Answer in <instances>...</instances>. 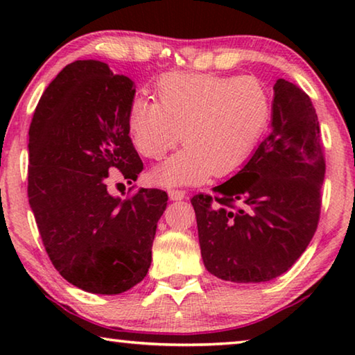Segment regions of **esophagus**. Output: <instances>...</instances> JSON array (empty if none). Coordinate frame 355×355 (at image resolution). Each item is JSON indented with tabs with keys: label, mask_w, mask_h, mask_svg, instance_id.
<instances>
[{
	"label": "esophagus",
	"mask_w": 355,
	"mask_h": 355,
	"mask_svg": "<svg viewBox=\"0 0 355 355\" xmlns=\"http://www.w3.org/2000/svg\"><path fill=\"white\" fill-rule=\"evenodd\" d=\"M167 194H169L171 200H183L186 197V192L182 189H169L167 191Z\"/></svg>",
	"instance_id": "obj_1"
}]
</instances>
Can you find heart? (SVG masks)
<instances>
[{
  "label": "heart",
  "mask_w": 355,
  "mask_h": 355,
  "mask_svg": "<svg viewBox=\"0 0 355 355\" xmlns=\"http://www.w3.org/2000/svg\"><path fill=\"white\" fill-rule=\"evenodd\" d=\"M158 101L136 97L130 106L135 146L159 159L182 141L184 148L153 172L164 186L225 177L249 158L271 116V97L257 76L164 75Z\"/></svg>",
  "instance_id": "heart-1"
}]
</instances>
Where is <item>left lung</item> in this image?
<instances>
[{"instance_id":"1","label":"left lung","mask_w":355,"mask_h":355,"mask_svg":"<svg viewBox=\"0 0 355 355\" xmlns=\"http://www.w3.org/2000/svg\"><path fill=\"white\" fill-rule=\"evenodd\" d=\"M326 173L311 100L286 80L274 84L271 131L235 177L197 194L203 264L236 284L269 282L307 249L321 213Z\"/></svg>"}]
</instances>
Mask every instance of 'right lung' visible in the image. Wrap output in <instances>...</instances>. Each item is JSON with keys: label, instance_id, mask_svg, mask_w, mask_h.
Instances as JSON below:
<instances>
[{"label": "right lung", "instance_id": "1", "mask_svg": "<svg viewBox=\"0 0 355 355\" xmlns=\"http://www.w3.org/2000/svg\"><path fill=\"white\" fill-rule=\"evenodd\" d=\"M135 83L107 64H69L45 89L29 127L28 197L45 250L59 274L81 290L119 294L146 277L161 189L120 199L110 171L127 183L144 169L130 137Z\"/></svg>", "mask_w": 355, "mask_h": 355}]
</instances>
